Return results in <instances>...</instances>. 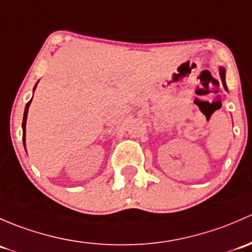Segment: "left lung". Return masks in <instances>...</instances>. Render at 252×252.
Instances as JSON below:
<instances>
[{"label":"left lung","instance_id":"left-lung-1","mask_svg":"<svg viewBox=\"0 0 252 252\" xmlns=\"http://www.w3.org/2000/svg\"><path fill=\"white\" fill-rule=\"evenodd\" d=\"M220 76H221L223 87L227 90V85H225V69L223 66H220Z\"/></svg>","mask_w":252,"mask_h":252}]
</instances>
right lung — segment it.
I'll use <instances>...</instances> for the list:
<instances>
[{
	"label": "right lung",
	"mask_w": 252,
	"mask_h": 252,
	"mask_svg": "<svg viewBox=\"0 0 252 252\" xmlns=\"http://www.w3.org/2000/svg\"><path fill=\"white\" fill-rule=\"evenodd\" d=\"M38 84V82H37ZM37 84L35 85V87H33V91H35V88H36V86H37ZM31 100H32V98H31V99L29 100V102H28V104L25 105V110H24V118H23V125H22V127H23V142H24V147H25V126H27V119H28V111H29V107H30V103H31Z\"/></svg>",
	"instance_id": "obj_1"
}]
</instances>
